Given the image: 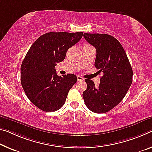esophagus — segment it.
I'll use <instances>...</instances> for the list:
<instances>
[{"label": "esophagus", "instance_id": "obj_1", "mask_svg": "<svg viewBox=\"0 0 152 152\" xmlns=\"http://www.w3.org/2000/svg\"><path fill=\"white\" fill-rule=\"evenodd\" d=\"M77 80H78V81H83L84 80H85V79H84L83 77L78 76H77Z\"/></svg>", "mask_w": 152, "mask_h": 152}]
</instances>
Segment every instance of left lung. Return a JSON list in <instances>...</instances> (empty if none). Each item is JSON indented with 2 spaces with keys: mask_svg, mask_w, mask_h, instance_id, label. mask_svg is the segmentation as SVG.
Instances as JSON below:
<instances>
[{
  "mask_svg": "<svg viewBox=\"0 0 152 152\" xmlns=\"http://www.w3.org/2000/svg\"><path fill=\"white\" fill-rule=\"evenodd\" d=\"M85 40L97 51L95 66L102 72L100 84L86 79L83 93L85 103L93 112L102 114L113 109L123 99L132 82V69L118 40L106 34H84Z\"/></svg>",
  "mask_w": 152,
  "mask_h": 152,
  "instance_id": "1",
  "label": "left lung"
}]
</instances>
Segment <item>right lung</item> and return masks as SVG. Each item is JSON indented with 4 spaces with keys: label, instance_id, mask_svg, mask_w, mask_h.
<instances>
[{
    "label": "right lung",
    "instance_id": "add662e5",
    "mask_svg": "<svg viewBox=\"0 0 152 152\" xmlns=\"http://www.w3.org/2000/svg\"><path fill=\"white\" fill-rule=\"evenodd\" d=\"M83 33L48 32L31 46L21 66V83L29 99L44 112L59 110L76 83V76H57L55 66L64 61L67 50Z\"/></svg>",
    "mask_w": 152,
    "mask_h": 152
}]
</instances>
